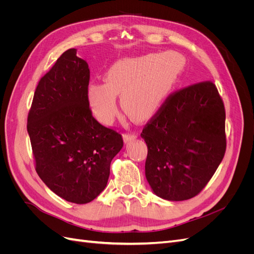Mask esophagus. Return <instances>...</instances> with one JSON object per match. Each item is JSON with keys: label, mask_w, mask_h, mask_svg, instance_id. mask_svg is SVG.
I'll return each instance as SVG.
<instances>
[{"label": "esophagus", "mask_w": 254, "mask_h": 254, "mask_svg": "<svg viewBox=\"0 0 254 254\" xmlns=\"http://www.w3.org/2000/svg\"><path fill=\"white\" fill-rule=\"evenodd\" d=\"M136 137H137V133H135V132H128V133L124 134V141L127 143L129 141L136 139Z\"/></svg>", "instance_id": "obj_1"}]
</instances>
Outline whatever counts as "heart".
<instances>
[{
    "instance_id": "b5f03b06",
    "label": "heart",
    "mask_w": 254,
    "mask_h": 254,
    "mask_svg": "<svg viewBox=\"0 0 254 254\" xmlns=\"http://www.w3.org/2000/svg\"><path fill=\"white\" fill-rule=\"evenodd\" d=\"M186 67L179 53H149L113 64L105 74V83L91 82L88 101L95 118L109 124L117 113V95L130 118L149 117L164 103Z\"/></svg>"
}]
</instances>
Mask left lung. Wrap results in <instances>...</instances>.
<instances>
[{"label": "left lung", "mask_w": 254, "mask_h": 254, "mask_svg": "<svg viewBox=\"0 0 254 254\" xmlns=\"http://www.w3.org/2000/svg\"><path fill=\"white\" fill-rule=\"evenodd\" d=\"M225 121L213 82L168 96L141 133L148 148L145 176L153 193L170 201L200 193L225 156Z\"/></svg>", "instance_id": "1"}]
</instances>
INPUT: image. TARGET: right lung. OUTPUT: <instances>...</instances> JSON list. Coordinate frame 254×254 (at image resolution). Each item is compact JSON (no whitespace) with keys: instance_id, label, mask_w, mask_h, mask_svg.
Segmentation results:
<instances>
[{"instance_id":"1","label":"right lung","mask_w":254,"mask_h":254,"mask_svg":"<svg viewBox=\"0 0 254 254\" xmlns=\"http://www.w3.org/2000/svg\"><path fill=\"white\" fill-rule=\"evenodd\" d=\"M89 80L87 61L75 49L65 51L38 83L27 118L37 174L56 195L78 204L104 190L124 144L92 115Z\"/></svg>"}]
</instances>
